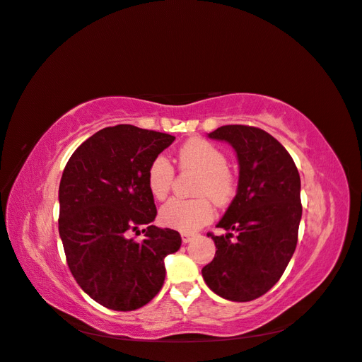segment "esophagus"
<instances>
[{
    "instance_id": "1",
    "label": "esophagus",
    "mask_w": 362,
    "mask_h": 362,
    "mask_svg": "<svg viewBox=\"0 0 362 362\" xmlns=\"http://www.w3.org/2000/svg\"><path fill=\"white\" fill-rule=\"evenodd\" d=\"M181 239H182V243H189L192 239H194V234L182 233V234H181Z\"/></svg>"
}]
</instances>
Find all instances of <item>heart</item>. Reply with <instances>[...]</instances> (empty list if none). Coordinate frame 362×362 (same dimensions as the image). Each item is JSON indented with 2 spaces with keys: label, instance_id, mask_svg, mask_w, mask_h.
<instances>
[{
  "label": "heart",
  "instance_id": "1",
  "mask_svg": "<svg viewBox=\"0 0 362 362\" xmlns=\"http://www.w3.org/2000/svg\"><path fill=\"white\" fill-rule=\"evenodd\" d=\"M180 165L186 170L200 175L197 182V194L209 195L214 202L225 204L235 194V180L228 170L225 153L214 144L203 139H190L178 153ZM173 165L165 156H156L146 172V182L151 195L156 200H164L172 189ZM214 217V208L208 197L194 200L172 198L159 211L162 225L173 230L192 233L209 223Z\"/></svg>",
  "mask_w": 362,
  "mask_h": 362
}]
</instances>
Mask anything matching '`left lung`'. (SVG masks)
<instances>
[{
    "mask_svg": "<svg viewBox=\"0 0 362 362\" xmlns=\"http://www.w3.org/2000/svg\"><path fill=\"white\" fill-rule=\"evenodd\" d=\"M230 144L238 156V192L211 235L216 256L202 269L212 292L252 301L281 278L297 247L301 220L300 175L291 154L269 132L226 124L208 134Z\"/></svg>",
    "mask_w": 362,
    "mask_h": 362,
    "instance_id": "left-lung-1",
    "label": "left lung"
}]
</instances>
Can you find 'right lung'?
I'll return each instance as SVG.
<instances>
[{"label":"right lung","mask_w":362,"mask_h":362,"mask_svg":"<svg viewBox=\"0 0 362 362\" xmlns=\"http://www.w3.org/2000/svg\"><path fill=\"white\" fill-rule=\"evenodd\" d=\"M173 140L117 124L81 144L64 168L59 235L67 264L81 289L114 311H134L156 297L165 256L181 247L178 231L151 225L158 211L146 182L153 159ZM140 226L146 239L128 238Z\"/></svg>","instance_id":"1"}]
</instances>
